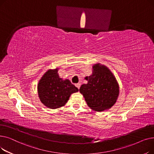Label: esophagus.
Returning <instances> with one entry per match:
<instances>
[{
    "label": "esophagus",
    "mask_w": 154,
    "mask_h": 154,
    "mask_svg": "<svg viewBox=\"0 0 154 154\" xmlns=\"http://www.w3.org/2000/svg\"><path fill=\"white\" fill-rule=\"evenodd\" d=\"M75 86H76V87H77V88H78L79 89V88H80V83L76 84H75Z\"/></svg>",
    "instance_id": "1"
}]
</instances>
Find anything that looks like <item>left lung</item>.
Wrapping results in <instances>:
<instances>
[{"label": "left lung", "instance_id": "left-lung-1", "mask_svg": "<svg viewBox=\"0 0 154 154\" xmlns=\"http://www.w3.org/2000/svg\"><path fill=\"white\" fill-rule=\"evenodd\" d=\"M87 84H82L79 92L88 106L95 112L110 109L116 103L119 95V85L110 70L97 63L92 66V74L84 78Z\"/></svg>", "mask_w": 154, "mask_h": 154}]
</instances>
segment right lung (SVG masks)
<instances>
[{"mask_svg":"<svg viewBox=\"0 0 154 154\" xmlns=\"http://www.w3.org/2000/svg\"><path fill=\"white\" fill-rule=\"evenodd\" d=\"M59 69H48L37 84L38 98L44 106L48 109H56L64 106L71 94L79 91L69 79L59 77Z\"/></svg>","mask_w":154,"mask_h":154,"instance_id":"obj_1","label":"right lung"}]
</instances>
